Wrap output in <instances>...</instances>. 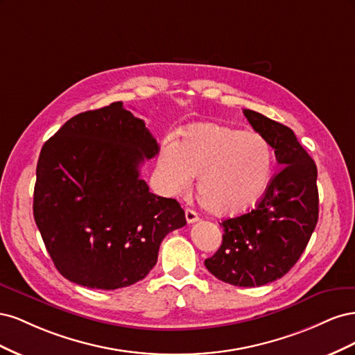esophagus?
Returning a JSON list of instances; mask_svg holds the SVG:
<instances>
[{"instance_id":"1","label":"esophagus","mask_w":355,"mask_h":355,"mask_svg":"<svg viewBox=\"0 0 355 355\" xmlns=\"http://www.w3.org/2000/svg\"><path fill=\"white\" fill-rule=\"evenodd\" d=\"M185 218H187V222H188V223H194V222H197V220L200 219L197 211H194L192 209H187V210H185Z\"/></svg>"}]
</instances>
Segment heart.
Listing matches in <instances>:
<instances>
[{"label":"heart","mask_w":355,"mask_h":355,"mask_svg":"<svg viewBox=\"0 0 355 355\" xmlns=\"http://www.w3.org/2000/svg\"><path fill=\"white\" fill-rule=\"evenodd\" d=\"M271 170L272 151L263 136L216 123L189 127L178 144L164 145L157 159L158 178L170 194H184L198 178V196L218 216L254 206Z\"/></svg>","instance_id":"heart-1"}]
</instances>
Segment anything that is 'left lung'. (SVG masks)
I'll list each match as a JSON object with an SVG mask.
<instances>
[{
  "label": "left lung",
  "instance_id": "1",
  "mask_svg": "<svg viewBox=\"0 0 355 355\" xmlns=\"http://www.w3.org/2000/svg\"><path fill=\"white\" fill-rule=\"evenodd\" d=\"M243 114L274 149L282 168L253 210L220 223L222 244L204 265L225 283L257 287L292 270L315 230L317 166L292 128L252 110Z\"/></svg>",
  "mask_w": 355,
  "mask_h": 355
}]
</instances>
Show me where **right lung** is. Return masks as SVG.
I'll use <instances>...</instances> for the list:
<instances>
[{
    "instance_id": "add662e5",
    "label": "right lung",
    "mask_w": 355,
    "mask_h": 355,
    "mask_svg": "<svg viewBox=\"0 0 355 355\" xmlns=\"http://www.w3.org/2000/svg\"><path fill=\"white\" fill-rule=\"evenodd\" d=\"M158 154L123 102L72 116L41 149L34 219L58 271L89 288L144 280L166 235L187 225L173 198L149 192L141 164Z\"/></svg>"
}]
</instances>
